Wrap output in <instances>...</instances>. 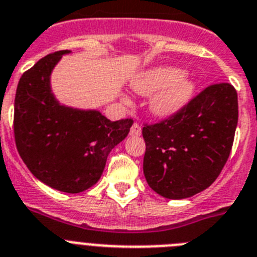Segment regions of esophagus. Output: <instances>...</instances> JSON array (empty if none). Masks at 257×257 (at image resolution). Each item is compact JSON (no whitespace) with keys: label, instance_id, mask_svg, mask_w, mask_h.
Masks as SVG:
<instances>
[{"label":"esophagus","instance_id":"esophagus-1","mask_svg":"<svg viewBox=\"0 0 257 257\" xmlns=\"http://www.w3.org/2000/svg\"><path fill=\"white\" fill-rule=\"evenodd\" d=\"M140 135H141V125L138 122H135L131 128V136L132 137H138Z\"/></svg>","mask_w":257,"mask_h":257}]
</instances>
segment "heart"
<instances>
[{
	"label": "heart",
	"mask_w": 257,
	"mask_h": 257,
	"mask_svg": "<svg viewBox=\"0 0 257 257\" xmlns=\"http://www.w3.org/2000/svg\"><path fill=\"white\" fill-rule=\"evenodd\" d=\"M133 88L145 95L161 90L151 102V108L159 116H169L180 110L194 90L193 82L182 76L181 71L172 67L154 68L138 75Z\"/></svg>",
	"instance_id": "heart-1"
}]
</instances>
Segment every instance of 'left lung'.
I'll return each mask as SVG.
<instances>
[{
    "mask_svg": "<svg viewBox=\"0 0 257 257\" xmlns=\"http://www.w3.org/2000/svg\"><path fill=\"white\" fill-rule=\"evenodd\" d=\"M238 122V95L229 82L211 84L175 113L144 122V173L168 199H184L215 182L230 155Z\"/></svg>",
    "mask_w": 257,
    "mask_h": 257,
    "instance_id": "obj_1",
    "label": "left lung"
}]
</instances>
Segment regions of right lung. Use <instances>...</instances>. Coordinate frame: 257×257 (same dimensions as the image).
Listing matches in <instances>:
<instances>
[{
    "label": "right lung",
    "instance_id": "right-lung-1",
    "mask_svg": "<svg viewBox=\"0 0 257 257\" xmlns=\"http://www.w3.org/2000/svg\"><path fill=\"white\" fill-rule=\"evenodd\" d=\"M68 50L51 53L22 75L14 102V137L27 168L64 193L85 191L101 178L107 156L128 136L133 119L110 121L98 111L59 106L51 70Z\"/></svg>",
    "mask_w": 257,
    "mask_h": 257
}]
</instances>
